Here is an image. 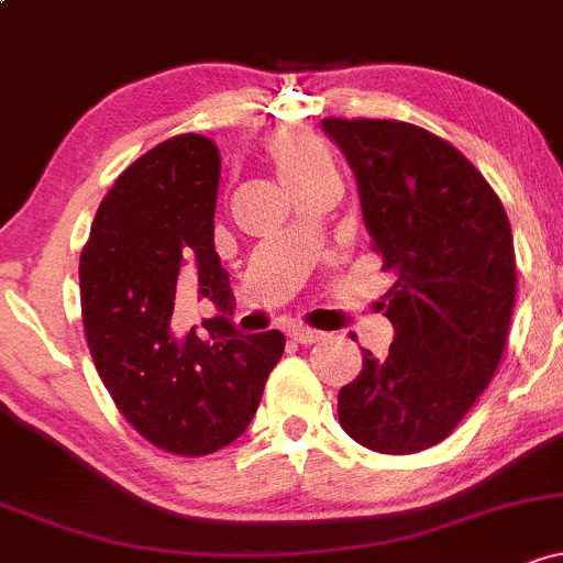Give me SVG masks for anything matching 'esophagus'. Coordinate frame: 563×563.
Returning a JSON list of instances; mask_svg holds the SVG:
<instances>
[{
	"label": "esophagus",
	"mask_w": 563,
	"mask_h": 563,
	"mask_svg": "<svg viewBox=\"0 0 563 563\" xmlns=\"http://www.w3.org/2000/svg\"><path fill=\"white\" fill-rule=\"evenodd\" d=\"M289 338H292V341H298V343H303V346H311V343L322 341L324 332L306 328V324H292V328H289Z\"/></svg>",
	"instance_id": "34e87169"
}]
</instances>
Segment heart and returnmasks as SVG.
<instances>
[{
	"mask_svg": "<svg viewBox=\"0 0 563 563\" xmlns=\"http://www.w3.org/2000/svg\"><path fill=\"white\" fill-rule=\"evenodd\" d=\"M271 158L276 163L279 177L289 187L332 168L330 150L319 139L300 134V131H287V134L276 136L274 144H271Z\"/></svg>",
	"mask_w": 563,
	"mask_h": 563,
	"instance_id": "b5f03b06",
	"label": "heart"
}]
</instances>
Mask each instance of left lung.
Segmentation results:
<instances>
[{"label": "left lung", "instance_id": "1", "mask_svg": "<svg viewBox=\"0 0 563 563\" xmlns=\"http://www.w3.org/2000/svg\"><path fill=\"white\" fill-rule=\"evenodd\" d=\"M360 187L384 268L389 354L362 349L338 391L349 438L378 453L438 445L492 384L516 303L512 231L483 174L440 136L400 120H322Z\"/></svg>", "mask_w": 563, "mask_h": 563}]
</instances>
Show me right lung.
Returning a JSON list of instances; mask_svg holds the SVG:
<instances>
[{"label": "right lung", "instance_id": "right-lung-1", "mask_svg": "<svg viewBox=\"0 0 563 563\" xmlns=\"http://www.w3.org/2000/svg\"><path fill=\"white\" fill-rule=\"evenodd\" d=\"M220 150L183 134L125 168L96 211L80 257L82 324L93 365L129 424L179 456L233 443L284 354L279 330L241 335L231 279L214 252ZM192 288L221 308L223 335L170 330L173 298Z\"/></svg>", "mask_w": 563, "mask_h": 563}]
</instances>
